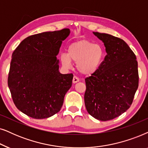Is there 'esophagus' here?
Here are the masks:
<instances>
[{"label":"esophagus","instance_id":"obj_1","mask_svg":"<svg viewBox=\"0 0 148 148\" xmlns=\"http://www.w3.org/2000/svg\"><path fill=\"white\" fill-rule=\"evenodd\" d=\"M78 81H79V78H78L77 76H74V77H73V80H72L73 83H76V82H78Z\"/></svg>","mask_w":148,"mask_h":148}]
</instances>
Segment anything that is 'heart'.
I'll return each instance as SVG.
<instances>
[{
  "instance_id": "1",
  "label": "heart",
  "mask_w": 148,
  "mask_h": 148,
  "mask_svg": "<svg viewBox=\"0 0 148 148\" xmlns=\"http://www.w3.org/2000/svg\"><path fill=\"white\" fill-rule=\"evenodd\" d=\"M103 57L104 51L101 45L80 40L72 43L68 48V53L62 54L60 60L66 68H70L73 62L81 74L89 75L98 70Z\"/></svg>"
}]
</instances>
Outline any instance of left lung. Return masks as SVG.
I'll list each match as a JSON object with an SVG mask.
<instances>
[{"label":"left lung","instance_id":"left-lung-1","mask_svg":"<svg viewBox=\"0 0 148 148\" xmlns=\"http://www.w3.org/2000/svg\"><path fill=\"white\" fill-rule=\"evenodd\" d=\"M107 53L98 70L85 79L84 103L88 113L101 121L112 120L131 107L139 86L138 64L123 39L93 32Z\"/></svg>","mask_w":148,"mask_h":148}]
</instances>
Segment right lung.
Instances as JSON below:
<instances>
[{"mask_svg":"<svg viewBox=\"0 0 148 148\" xmlns=\"http://www.w3.org/2000/svg\"><path fill=\"white\" fill-rule=\"evenodd\" d=\"M69 34L64 28L32 35L13 51L8 86L15 106L29 117L47 119L62 107L73 74L59 72L56 56Z\"/></svg>","mask_w":148,"mask_h":148,"instance_id":"obj_1","label":"right lung"}]
</instances>
